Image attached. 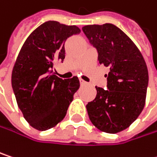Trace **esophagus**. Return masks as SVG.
Segmentation results:
<instances>
[{
  "instance_id": "1",
  "label": "esophagus",
  "mask_w": 157,
  "mask_h": 157,
  "mask_svg": "<svg viewBox=\"0 0 157 157\" xmlns=\"http://www.w3.org/2000/svg\"><path fill=\"white\" fill-rule=\"evenodd\" d=\"M80 83H81V85H85L87 82H84L83 80H82V79H80Z\"/></svg>"
}]
</instances>
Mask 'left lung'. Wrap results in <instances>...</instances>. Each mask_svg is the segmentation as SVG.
<instances>
[{
	"label": "left lung",
	"instance_id": "8db88e82",
	"mask_svg": "<svg viewBox=\"0 0 157 157\" xmlns=\"http://www.w3.org/2000/svg\"><path fill=\"white\" fill-rule=\"evenodd\" d=\"M82 31L97 50L99 63L109 67L107 90L96 87V98L86 105L89 118L100 130L118 133L128 128L144 109L147 64L133 41L115 25H88Z\"/></svg>",
	"mask_w": 157,
	"mask_h": 157
}]
</instances>
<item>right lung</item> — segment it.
Wrapping results in <instances>:
<instances>
[{
  "mask_svg": "<svg viewBox=\"0 0 157 157\" xmlns=\"http://www.w3.org/2000/svg\"><path fill=\"white\" fill-rule=\"evenodd\" d=\"M80 31L76 26L45 22L28 36L19 53L11 85L25 120L37 130L63 121L80 87L77 76L63 80L53 72L55 63L64 61L65 40Z\"/></svg>",
  "mask_w": 157,
  "mask_h": 157,
  "instance_id": "right-lung-1",
  "label": "right lung"
}]
</instances>
